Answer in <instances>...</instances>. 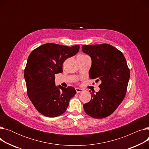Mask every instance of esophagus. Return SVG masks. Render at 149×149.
I'll return each instance as SVG.
<instances>
[{
  "mask_svg": "<svg viewBox=\"0 0 149 149\" xmlns=\"http://www.w3.org/2000/svg\"><path fill=\"white\" fill-rule=\"evenodd\" d=\"M75 89H76L77 93H80V92H83L84 91V89H80V88H76Z\"/></svg>",
  "mask_w": 149,
  "mask_h": 149,
  "instance_id": "esophagus-1",
  "label": "esophagus"
}]
</instances>
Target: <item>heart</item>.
Instances as JSON below:
<instances>
[{"label": "heart", "mask_w": 149, "mask_h": 149, "mask_svg": "<svg viewBox=\"0 0 149 149\" xmlns=\"http://www.w3.org/2000/svg\"><path fill=\"white\" fill-rule=\"evenodd\" d=\"M80 56H86V55H84V54H81V55H80Z\"/></svg>", "instance_id": "obj_1"}]
</instances>
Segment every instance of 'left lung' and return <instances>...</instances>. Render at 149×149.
<instances>
[{
  "label": "left lung",
  "mask_w": 149,
  "mask_h": 149,
  "mask_svg": "<svg viewBox=\"0 0 149 149\" xmlns=\"http://www.w3.org/2000/svg\"><path fill=\"white\" fill-rule=\"evenodd\" d=\"M82 50L92 59L89 77L101 81L100 91L91 92V100L83 104L84 110L92 118H104L111 115L124 100L130 70L123 53L111 45H83Z\"/></svg>",
  "instance_id": "8db88e82"
}]
</instances>
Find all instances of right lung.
I'll return each instance as SVG.
<instances>
[{"instance_id": "1", "label": "right lung", "mask_w": 149, "mask_h": 149, "mask_svg": "<svg viewBox=\"0 0 149 149\" xmlns=\"http://www.w3.org/2000/svg\"><path fill=\"white\" fill-rule=\"evenodd\" d=\"M80 46L69 47L52 43L40 46L31 52L24 70L27 94L37 110L44 116L63 113L76 93L71 86L55 85V74L63 72V63L79 51Z\"/></svg>"}]
</instances>
